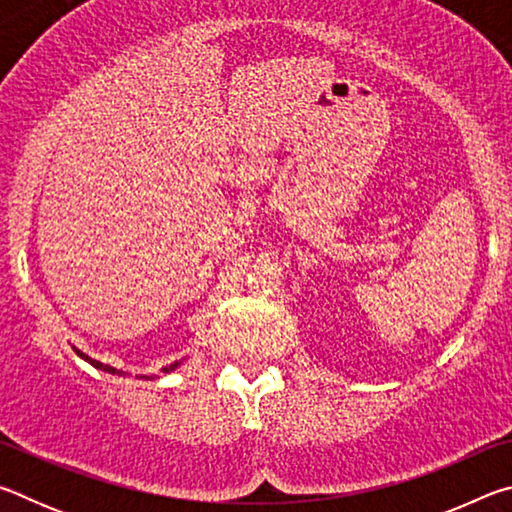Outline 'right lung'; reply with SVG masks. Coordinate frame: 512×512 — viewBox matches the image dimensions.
I'll return each mask as SVG.
<instances>
[{"mask_svg": "<svg viewBox=\"0 0 512 512\" xmlns=\"http://www.w3.org/2000/svg\"><path fill=\"white\" fill-rule=\"evenodd\" d=\"M74 352H76V354H79V357H81V359H85V361H88V363H92V366H94V368H99V370H106V372H117V375H121V370H117V368H112V366H106V363H101V361H94V359H90V357H88V354H83L81 350H76V348H74ZM178 366H180V363L176 361V363H171V366H169V368H164L162 372H169V370H173V368H178Z\"/></svg>", "mask_w": 512, "mask_h": 512, "instance_id": "add662e5", "label": "right lung"}]
</instances>
